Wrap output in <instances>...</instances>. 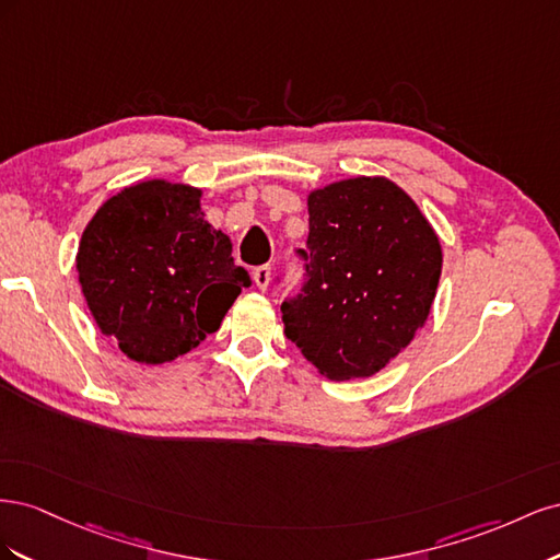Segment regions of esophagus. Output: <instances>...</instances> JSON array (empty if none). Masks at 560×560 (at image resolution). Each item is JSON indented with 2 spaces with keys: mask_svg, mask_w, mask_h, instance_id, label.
Listing matches in <instances>:
<instances>
[{
  "mask_svg": "<svg viewBox=\"0 0 560 560\" xmlns=\"http://www.w3.org/2000/svg\"><path fill=\"white\" fill-rule=\"evenodd\" d=\"M252 278H254V282H257L259 290H268V284H270V266L268 264L257 266V268H254Z\"/></svg>",
  "mask_w": 560,
  "mask_h": 560,
  "instance_id": "obj_1",
  "label": "esophagus"
}]
</instances>
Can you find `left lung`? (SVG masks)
<instances>
[{
	"instance_id": "8db88e82",
	"label": "left lung",
	"mask_w": 560,
	"mask_h": 560,
	"mask_svg": "<svg viewBox=\"0 0 560 560\" xmlns=\"http://www.w3.org/2000/svg\"><path fill=\"white\" fill-rule=\"evenodd\" d=\"M303 284L282 301L284 336L334 381L374 376L425 325L442 245L395 182L354 177L308 196Z\"/></svg>"
}]
</instances>
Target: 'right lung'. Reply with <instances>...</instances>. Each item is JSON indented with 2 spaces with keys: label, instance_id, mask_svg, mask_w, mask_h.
<instances>
[{
  "label": "right lung",
  "instance_id": "add662e5",
  "mask_svg": "<svg viewBox=\"0 0 560 560\" xmlns=\"http://www.w3.org/2000/svg\"><path fill=\"white\" fill-rule=\"evenodd\" d=\"M202 217L200 189L151 179L112 196L81 235L83 296L100 331L135 362L189 352L252 284L229 235Z\"/></svg>",
  "mask_w": 560,
  "mask_h": 560
}]
</instances>
